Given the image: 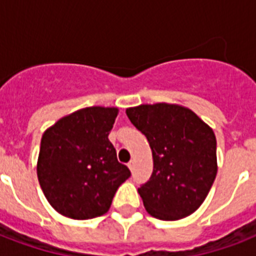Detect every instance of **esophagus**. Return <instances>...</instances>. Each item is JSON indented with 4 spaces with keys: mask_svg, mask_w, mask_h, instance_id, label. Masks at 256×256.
Returning a JSON list of instances; mask_svg holds the SVG:
<instances>
[{
    "mask_svg": "<svg viewBox=\"0 0 256 256\" xmlns=\"http://www.w3.org/2000/svg\"><path fill=\"white\" fill-rule=\"evenodd\" d=\"M128 168H130V170H134V168H136V162H134V160H130V162H128Z\"/></svg>",
    "mask_w": 256,
    "mask_h": 256,
    "instance_id": "34e87169",
    "label": "esophagus"
}]
</instances>
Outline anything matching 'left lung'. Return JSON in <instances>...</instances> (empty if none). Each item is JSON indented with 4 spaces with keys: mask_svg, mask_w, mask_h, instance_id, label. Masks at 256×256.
Returning a JSON list of instances; mask_svg holds the SVG:
<instances>
[{
    "mask_svg": "<svg viewBox=\"0 0 256 256\" xmlns=\"http://www.w3.org/2000/svg\"><path fill=\"white\" fill-rule=\"evenodd\" d=\"M126 114L152 152V174L138 188L146 211L162 220L192 214L206 199L218 171L212 128L179 104H140Z\"/></svg>",
    "mask_w": 256,
    "mask_h": 256,
    "instance_id": "8db88e82",
    "label": "left lung"
}]
</instances>
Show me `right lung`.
<instances>
[{
    "label": "right lung",
    "mask_w": 256,
    "mask_h": 256,
    "mask_svg": "<svg viewBox=\"0 0 256 256\" xmlns=\"http://www.w3.org/2000/svg\"><path fill=\"white\" fill-rule=\"evenodd\" d=\"M116 108H86L64 116L41 140L37 175L60 214L92 219L106 214L118 187L130 178L108 140Z\"/></svg>",
    "instance_id": "1"
}]
</instances>
